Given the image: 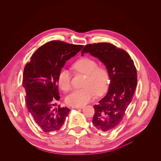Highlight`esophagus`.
<instances>
[{
  "label": "esophagus",
  "mask_w": 161,
  "mask_h": 161,
  "mask_svg": "<svg viewBox=\"0 0 161 161\" xmlns=\"http://www.w3.org/2000/svg\"><path fill=\"white\" fill-rule=\"evenodd\" d=\"M73 109H83V106H79V107H77V106H73Z\"/></svg>",
  "instance_id": "34e87169"
}]
</instances>
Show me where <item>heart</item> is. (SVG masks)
<instances>
[{
  "label": "heart",
  "mask_w": 161,
  "mask_h": 161,
  "mask_svg": "<svg viewBox=\"0 0 161 161\" xmlns=\"http://www.w3.org/2000/svg\"><path fill=\"white\" fill-rule=\"evenodd\" d=\"M72 68L76 74L86 75L83 86L84 88L74 90L66 98V102L72 106H83L90 102L95 96L100 95L108 89L110 76L108 69L98 66L97 61L90 58H83L76 61ZM58 84L61 90L69 92L72 87L71 75L65 69L58 75Z\"/></svg>",
  "instance_id": "b5f03b06"
}]
</instances>
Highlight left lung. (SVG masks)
I'll return each instance as SVG.
<instances>
[{
	"label": "left lung",
	"mask_w": 161,
	"mask_h": 161,
	"mask_svg": "<svg viewBox=\"0 0 161 161\" xmlns=\"http://www.w3.org/2000/svg\"><path fill=\"white\" fill-rule=\"evenodd\" d=\"M85 52L98 58L109 73L108 92L94 105L92 119L97 130L109 131L120 123L132 100L137 85L136 69L128 53L112 43L88 44L81 50V55Z\"/></svg>",
	"instance_id": "8db88e82"
}]
</instances>
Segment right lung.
I'll use <instances>...</instances> for the list:
<instances>
[{
	"instance_id": "1",
	"label": "right lung",
	"mask_w": 161,
	"mask_h": 161,
	"mask_svg": "<svg viewBox=\"0 0 161 161\" xmlns=\"http://www.w3.org/2000/svg\"><path fill=\"white\" fill-rule=\"evenodd\" d=\"M83 47L60 40L50 41L39 47L25 65L23 86L26 105L35 122L44 132L59 130L70 111L60 105L56 107L60 99L58 78L66 61Z\"/></svg>"
}]
</instances>
